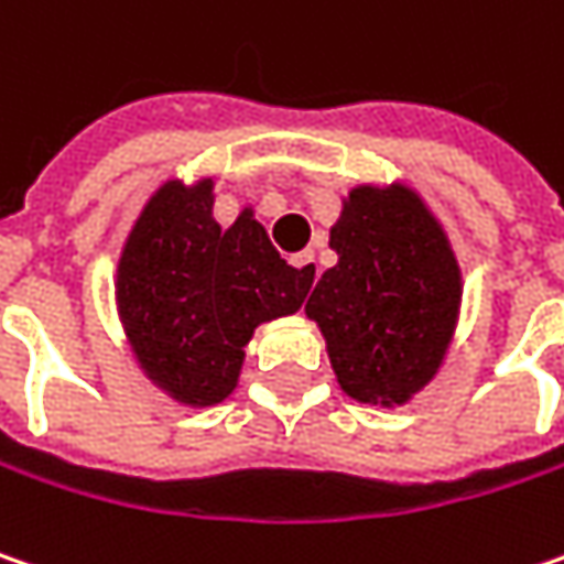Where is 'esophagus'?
I'll return each mask as SVG.
<instances>
[{
  "label": "esophagus",
  "mask_w": 564,
  "mask_h": 564,
  "mask_svg": "<svg viewBox=\"0 0 564 564\" xmlns=\"http://www.w3.org/2000/svg\"><path fill=\"white\" fill-rule=\"evenodd\" d=\"M290 264H293L296 271H303V278H306V281H315V278H318V264H315L313 251H300V254H293V258H290Z\"/></svg>",
  "instance_id": "34e87169"
}]
</instances>
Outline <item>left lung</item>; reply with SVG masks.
<instances>
[{"instance_id": "1", "label": "left lung", "mask_w": 564, "mask_h": 564, "mask_svg": "<svg viewBox=\"0 0 564 564\" xmlns=\"http://www.w3.org/2000/svg\"><path fill=\"white\" fill-rule=\"evenodd\" d=\"M328 246L306 315L318 322L341 389L357 402H405L434 377L459 310L447 239L405 187H357Z\"/></svg>"}]
</instances>
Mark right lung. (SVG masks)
<instances>
[{
  "mask_svg": "<svg viewBox=\"0 0 564 564\" xmlns=\"http://www.w3.org/2000/svg\"><path fill=\"white\" fill-rule=\"evenodd\" d=\"M310 286L251 214L216 223L210 182L165 184L120 254L117 306L152 380L214 405L236 389L254 325L296 313Z\"/></svg>",
  "mask_w": 564,
  "mask_h": 564,
  "instance_id": "add662e5",
  "label": "right lung"
}]
</instances>
